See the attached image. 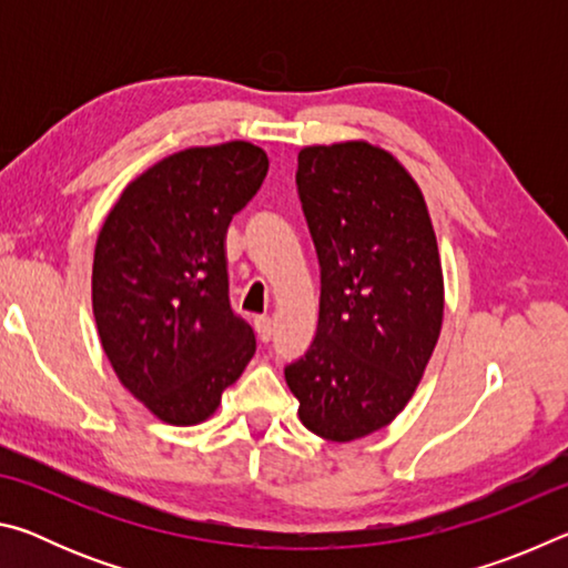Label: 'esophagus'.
Returning <instances> with one entry per match:
<instances>
[{
	"label": "esophagus",
	"instance_id": "esophagus-1",
	"mask_svg": "<svg viewBox=\"0 0 568 568\" xmlns=\"http://www.w3.org/2000/svg\"><path fill=\"white\" fill-rule=\"evenodd\" d=\"M255 331H257V338L263 343H267L273 338V321L267 318V315H257L255 318Z\"/></svg>",
	"mask_w": 568,
	"mask_h": 568
}]
</instances>
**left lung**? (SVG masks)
Masks as SVG:
<instances>
[{
	"instance_id": "obj_1",
	"label": "left lung",
	"mask_w": 568,
	"mask_h": 568,
	"mask_svg": "<svg viewBox=\"0 0 568 568\" xmlns=\"http://www.w3.org/2000/svg\"><path fill=\"white\" fill-rule=\"evenodd\" d=\"M297 195L321 263L318 331L285 368L315 436L355 440L406 408L444 323V273L423 192L363 140L297 152Z\"/></svg>"
}]
</instances>
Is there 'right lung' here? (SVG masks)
<instances>
[{"label":"right lung","instance_id":"obj_1","mask_svg":"<svg viewBox=\"0 0 568 568\" xmlns=\"http://www.w3.org/2000/svg\"><path fill=\"white\" fill-rule=\"evenodd\" d=\"M267 175L243 140L190 148L134 178L100 230L92 311L112 371L152 416L195 426L255 353L227 295L225 235Z\"/></svg>","mask_w":568,"mask_h":568}]
</instances>
